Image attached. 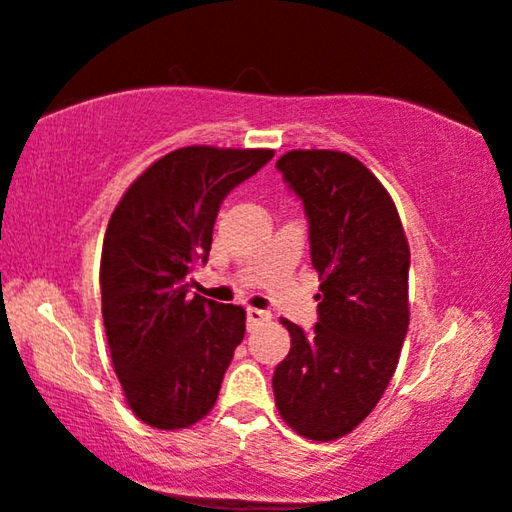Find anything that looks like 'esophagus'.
<instances>
[{
  "label": "esophagus",
  "mask_w": 512,
  "mask_h": 512,
  "mask_svg": "<svg viewBox=\"0 0 512 512\" xmlns=\"http://www.w3.org/2000/svg\"><path fill=\"white\" fill-rule=\"evenodd\" d=\"M271 320L269 311H259V308H248V327L264 325V322Z\"/></svg>",
  "instance_id": "esophagus-1"
}]
</instances>
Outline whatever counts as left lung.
<instances>
[{
    "mask_svg": "<svg viewBox=\"0 0 512 512\" xmlns=\"http://www.w3.org/2000/svg\"><path fill=\"white\" fill-rule=\"evenodd\" d=\"M304 201L320 276L313 334L290 320L292 348L273 371L278 413L299 436L336 441L376 408L408 331L410 250L397 206L341 150H290L276 162Z\"/></svg>",
    "mask_w": 512,
    "mask_h": 512,
    "instance_id": "obj_1",
    "label": "left lung"
}]
</instances>
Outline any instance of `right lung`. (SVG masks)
Returning <instances> with one entry per match:
<instances>
[{
    "label": "right lung",
    "mask_w": 512,
    "mask_h": 512,
    "mask_svg": "<svg viewBox=\"0 0 512 512\" xmlns=\"http://www.w3.org/2000/svg\"><path fill=\"white\" fill-rule=\"evenodd\" d=\"M273 157L266 148L187 146L127 187L102 248V315L127 406L150 427L185 429L218 401L246 311L199 294L222 199Z\"/></svg>",
    "instance_id": "add662e5"
}]
</instances>
